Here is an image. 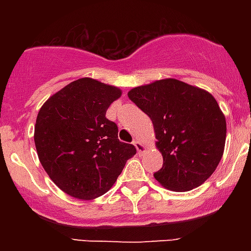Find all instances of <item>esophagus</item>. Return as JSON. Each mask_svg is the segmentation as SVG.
Segmentation results:
<instances>
[{"label": "esophagus", "mask_w": 251, "mask_h": 251, "mask_svg": "<svg viewBox=\"0 0 251 251\" xmlns=\"http://www.w3.org/2000/svg\"><path fill=\"white\" fill-rule=\"evenodd\" d=\"M133 145L136 146V148H137V151H138V153L139 154H141L142 152H145V150H146V147H145V145H143V143H142L141 141H139V139H134V141H133Z\"/></svg>", "instance_id": "obj_1"}]
</instances>
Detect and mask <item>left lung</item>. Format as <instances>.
<instances>
[{
  "label": "left lung",
  "mask_w": 251,
  "mask_h": 251,
  "mask_svg": "<svg viewBox=\"0 0 251 251\" xmlns=\"http://www.w3.org/2000/svg\"><path fill=\"white\" fill-rule=\"evenodd\" d=\"M130 100L151 118L163 157L154 178L174 191H190L214 174L224 153L226 121L210 93L176 79L137 86Z\"/></svg>",
  "instance_id": "obj_1"
}]
</instances>
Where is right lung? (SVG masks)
<instances>
[{"label":"right lung","mask_w":251,"mask_h":251,"mask_svg":"<svg viewBox=\"0 0 251 251\" xmlns=\"http://www.w3.org/2000/svg\"><path fill=\"white\" fill-rule=\"evenodd\" d=\"M121 94L115 86L81 77L50 97L37 114L34 138L40 162L55 185L75 199L105 194L136 154L105 117Z\"/></svg>","instance_id":"right-lung-1"}]
</instances>
